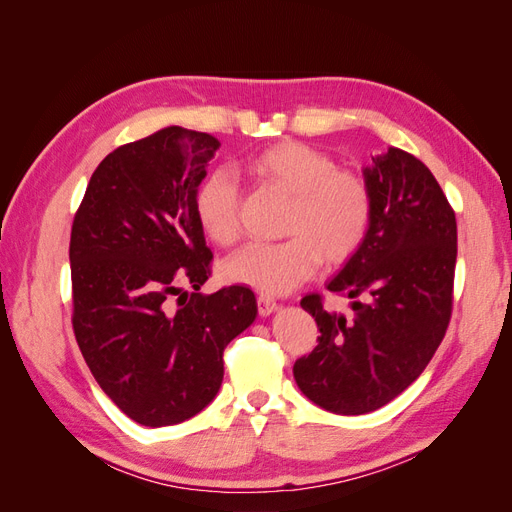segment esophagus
<instances>
[{"mask_svg": "<svg viewBox=\"0 0 512 512\" xmlns=\"http://www.w3.org/2000/svg\"><path fill=\"white\" fill-rule=\"evenodd\" d=\"M257 309H259V316L266 318V316H272V313L279 309V303L270 296H259L257 298Z\"/></svg>", "mask_w": 512, "mask_h": 512, "instance_id": "esophagus-1", "label": "esophagus"}]
</instances>
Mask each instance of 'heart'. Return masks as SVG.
Returning <instances> with one entry per match:
<instances>
[{"instance_id": "b5f03b06", "label": "heart", "mask_w": 512, "mask_h": 512, "mask_svg": "<svg viewBox=\"0 0 512 512\" xmlns=\"http://www.w3.org/2000/svg\"><path fill=\"white\" fill-rule=\"evenodd\" d=\"M253 179L290 194L281 231L290 238L248 244L222 264V277L255 292L279 296L309 281L320 261L342 264L355 255L372 220V194L363 177L339 170L331 155L305 142L283 140L246 157ZM240 190L214 170L194 192V216L209 240L229 246L240 238Z\"/></svg>"}]
</instances>
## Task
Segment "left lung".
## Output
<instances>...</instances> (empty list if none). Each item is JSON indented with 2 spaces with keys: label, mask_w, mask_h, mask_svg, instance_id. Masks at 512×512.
I'll list each match as a JSON object with an SVG mask.
<instances>
[{
  "label": "left lung",
  "mask_w": 512,
  "mask_h": 512,
  "mask_svg": "<svg viewBox=\"0 0 512 512\" xmlns=\"http://www.w3.org/2000/svg\"><path fill=\"white\" fill-rule=\"evenodd\" d=\"M372 220L361 246L326 283L352 298V316L318 294L300 307L318 322V346L294 363L298 389L324 411L381 409L424 372L452 313L456 218L437 179L402 149L363 168Z\"/></svg>",
  "instance_id": "1"
}]
</instances>
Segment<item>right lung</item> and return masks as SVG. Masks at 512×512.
Returning a JSON list of instances; mask_svg holds the SVG:
<instances>
[{"label":"right lung","instance_id":"1","mask_svg":"<svg viewBox=\"0 0 512 512\" xmlns=\"http://www.w3.org/2000/svg\"><path fill=\"white\" fill-rule=\"evenodd\" d=\"M218 147L177 125L123 144L97 166L73 220L75 339L106 396L149 428L186 422L216 398L222 352L257 318L251 287L199 292L212 251L194 192Z\"/></svg>","mask_w":512,"mask_h":512}]
</instances>
